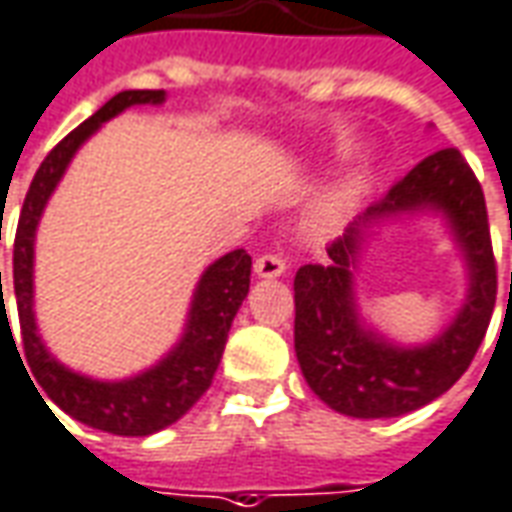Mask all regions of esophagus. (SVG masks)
Instances as JSON below:
<instances>
[{
    "label": "esophagus",
    "mask_w": 512,
    "mask_h": 512,
    "mask_svg": "<svg viewBox=\"0 0 512 512\" xmlns=\"http://www.w3.org/2000/svg\"><path fill=\"white\" fill-rule=\"evenodd\" d=\"M255 274L260 280H274L285 274V260L277 255H263L255 260Z\"/></svg>",
    "instance_id": "esophagus-1"
}]
</instances>
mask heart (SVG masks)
I'll return each mask as SVG.
<instances>
[{
	"label": "heart",
	"instance_id": "obj_1",
	"mask_svg": "<svg viewBox=\"0 0 512 512\" xmlns=\"http://www.w3.org/2000/svg\"><path fill=\"white\" fill-rule=\"evenodd\" d=\"M370 187H373V170L370 168H356L350 170V173H344L342 179L336 182V187H333L328 201L311 218V224H308L311 235L314 238H325L330 232H336V227L344 221V215L370 193Z\"/></svg>",
	"mask_w": 512,
	"mask_h": 512
}]
</instances>
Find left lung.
Here are the masks:
<instances>
[{"label":"left lung","instance_id":"8db88e82","mask_svg":"<svg viewBox=\"0 0 512 512\" xmlns=\"http://www.w3.org/2000/svg\"><path fill=\"white\" fill-rule=\"evenodd\" d=\"M415 217L444 221L466 269V297L431 340L401 343L360 311L357 269L384 228ZM328 255V266H302L294 277V350L316 398L339 415L370 420L409 415L454 387L496 305L485 196L460 151L426 156L358 215Z\"/></svg>","mask_w":512,"mask_h":512}]
</instances>
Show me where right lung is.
Masks as SVG:
<instances>
[{"instance_id":"right-lung-1","label":"right lung","mask_w":512,"mask_h":512,"mask_svg":"<svg viewBox=\"0 0 512 512\" xmlns=\"http://www.w3.org/2000/svg\"><path fill=\"white\" fill-rule=\"evenodd\" d=\"M165 100L168 95L162 89H128V92L111 97L103 109L95 111L69 137L61 139L50 151V156L41 162V168L36 170V179L24 198L16 243H13V291H16L19 322H22L24 356L36 375L38 387L44 389L47 398L69 417L81 420L92 429L120 434V437H148L154 431L168 429L170 423L187 415L190 406L207 392L212 375L218 370V361L224 356L232 319L249 294L252 257L243 249H235V252H227L224 257L212 260L198 277L182 336L176 339L168 353L156 364L128 375V378L103 381V378H92V375H83L66 367L64 361L52 356L50 347L38 333L36 308H33L36 305V283H33L36 232L55 187L61 184L64 173L83 145L125 109L162 106ZM0 322L8 325L10 330L5 300L0 308ZM10 339H13V333H10Z\"/></svg>"}]
</instances>
